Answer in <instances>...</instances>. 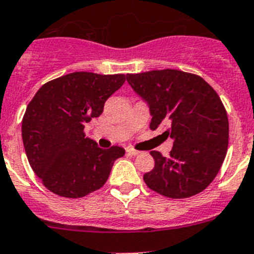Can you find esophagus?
I'll return each mask as SVG.
<instances>
[{
  "mask_svg": "<svg viewBox=\"0 0 254 254\" xmlns=\"http://www.w3.org/2000/svg\"><path fill=\"white\" fill-rule=\"evenodd\" d=\"M127 153H129L130 156H136V155H139V151H136V150H134V148H127Z\"/></svg>",
  "mask_w": 254,
  "mask_h": 254,
  "instance_id": "34e87169",
  "label": "esophagus"
}]
</instances>
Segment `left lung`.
<instances>
[{
	"instance_id": "left-lung-1",
	"label": "left lung",
	"mask_w": 254,
	"mask_h": 254,
	"mask_svg": "<svg viewBox=\"0 0 254 254\" xmlns=\"http://www.w3.org/2000/svg\"><path fill=\"white\" fill-rule=\"evenodd\" d=\"M147 104L150 129L166 127L173 139L170 157L151 151L155 167L143 175L152 190L182 199L200 193L221 168L229 145V120L221 99L200 76L178 70L127 75Z\"/></svg>"
}]
</instances>
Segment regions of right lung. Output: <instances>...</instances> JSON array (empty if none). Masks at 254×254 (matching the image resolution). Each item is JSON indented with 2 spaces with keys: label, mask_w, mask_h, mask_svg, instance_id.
<instances>
[{
  "label": "right lung",
  "mask_w": 254,
  "mask_h": 254,
  "mask_svg": "<svg viewBox=\"0 0 254 254\" xmlns=\"http://www.w3.org/2000/svg\"><path fill=\"white\" fill-rule=\"evenodd\" d=\"M124 82L125 75L72 72L45 83L33 97L23 117V145L30 167L49 190L82 198L104 186L125 150L101 148L83 129Z\"/></svg>",
  "instance_id": "obj_1"
}]
</instances>
